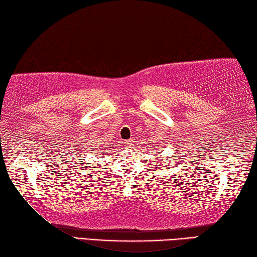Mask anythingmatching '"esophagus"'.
Segmentation results:
<instances>
[{"label":"esophagus","mask_w":257,"mask_h":257,"mask_svg":"<svg viewBox=\"0 0 257 257\" xmlns=\"http://www.w3.org/2000/svg\"><path fill=\"white\" fill-rule=\"evenodd\" d=\"M124 146L127 147V148H133V146H134V140H133V139H128V140H125V141H124Z\"/></svg>","instance_id":"34e87169"}]
</instances>
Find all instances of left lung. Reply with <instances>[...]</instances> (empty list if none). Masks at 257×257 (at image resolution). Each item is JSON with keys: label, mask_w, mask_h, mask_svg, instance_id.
I'll use <instances>...</instances> for the list:
<instances>
[{"label": "left lung", "mask_w": 257, "mask_h": 257, "mask_svg": "<svg viewBox=\"0 0 257 257\" xmlns=\"http://www.w3.org/2000/svg\"><path fill=\"white\" fill-rule=\"evenodd\" d=\"M154 152H155V154H156V151H154Z\"/></svg>", "instance_id": "obj_1"}]
</instances>
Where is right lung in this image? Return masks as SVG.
Returning a JSON list of instances; mask_svg holds the SVG:
<instances>
[{
  "label": "right lung",
  "mask_w": 257,
  "mask_h": 257,
  "mask_svg": "<svg viewBox=\"0 0 257 257\" xmlns=\"http://www.w3.org/2000/svg\"><path fill=\"white\" fill-rule=\"evenodd\" d=\"M105 148H107V147H105ZM91 149H92L91 151H94V154H97V152H101V151L103 150V149H102V147H100V146H99V147H97V148H91ZM98 150H100L101 151L98 152Z\"/></svg>",
  "instance_id": "1"
}]
</instances>
